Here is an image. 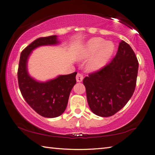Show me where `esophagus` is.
<instances>
[{
    "instance_id": "34e87169",
    "label": "esophagus",
    "mask_w": 155,
    "mask_h": 155,
    "mask_svg": "<svg viewBox=\"0 0 155 155\" xmlns=\"http://www.w3.org/2000/svg\"><path fill=\"white\" fill-rule=\"evenodd\" d=\"M76 79H77V82H81L83 79V76L80 73H78L77 74V77H76Z\"/></svg>"
}]
</instances>
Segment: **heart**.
<instances>
[{"instance_id": "obj_1", "label": "heart", "mask_w": 155, "mask_h": 155, "mask_svg": "<svg viewBox=\"0 0 155 155\" xmlns=\"http://www.w3.org/2000/svg\"><path fill=\"white\" fill-rule=\"evenodd\" d=\"M115 51V46L112 41H105L101 38L90 39L78 54L80 60H89L86 68L90 72L101 70L111 59Z\"/></svg>"}]
</instances>
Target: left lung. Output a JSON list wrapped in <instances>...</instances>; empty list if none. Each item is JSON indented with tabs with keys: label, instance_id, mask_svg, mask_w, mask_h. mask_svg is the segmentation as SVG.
Segmentation results:
<instances>
[{
	"label": "left lung",
	"instance_id": "left-lung-1",
	"mask_svg": "<svg viewBox=\"0 0 155 155\" xmlns=\"http://www.w3.org/2000/svg\"><path fill=\"white\" fill-rule=\"evenodd\" d=\"M138 68L134 51L122 40L111 61L83 79L91 111L109 117L122 109L134 93Z\"/></svg>",
	"mask_w": 155,
	"mask_h": 155
}]
</instances>
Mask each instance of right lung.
I'll return each instance as SVG.
<instances>
[{"mask_svg":"<svg viewBox=\"0 0 155 155\" xmlns=\"http://www.w3.org/2000/svg\"><path fill=\"white\" fill-rule=\"evenodd\" d=\"M57 35L40 38L33 41L21 52L18 70V85L23 98L34 111L45 117H56L66 109L68 98L77 81V72L61 75L41 83L31 78L27 72V61L37 47L58 44Z\"/></svg>","mask_w":155,"mask_h":155,"instance_id":"add662e5","label":"right lung"}]
</instances>
